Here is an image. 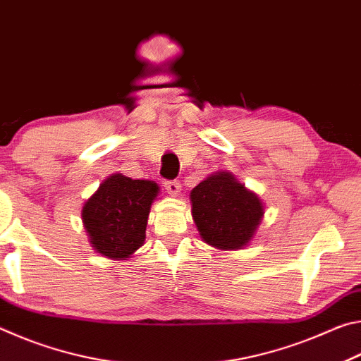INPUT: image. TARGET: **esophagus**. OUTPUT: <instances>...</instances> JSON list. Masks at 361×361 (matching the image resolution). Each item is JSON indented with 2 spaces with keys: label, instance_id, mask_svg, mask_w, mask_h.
Wrapping results in <instances>:
<instances>
[{
  "label": "esophagus",
  "instance_id": "obj_1",
  "mask_svg": "<svg viewBox=\"0 0 361 361\" xmlns=\"http://www.w3.org/2000/svg\"><path fill=\"white\" fill-rule=\"evenodd\" d=\"M164 185H166V189H167V192L170 195H176V194H180V191H181L180 181H176V180L166 181V183H164Z\"/></svg>",
  "mask_w": 361,
  "mask_h": 361
}]
</instances>
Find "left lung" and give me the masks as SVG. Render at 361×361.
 Wrapping results in <instances>:
<instances>
[{"label":"left lung","instance_id":"1","mask_svg":"<svg viewBox=\"0 0 361 361\" xmlns=\"http://www.w3.org/2000/svg\"><path fill=\"white\" fill-rule=\"evenodd\" d=\"M189 197L200 237L219 250L245 247L264 215V205L258 195L248 191L229 172L207 176Z\"/></svg>","mask_w":361,"mask_h":361}]
</instances>
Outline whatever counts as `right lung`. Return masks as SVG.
<instances>
[{"instance_id": "add662e5", "label": "right lung", "mask_w": 361, "mask_h": 361, "mask_svg": "<svg viewBox=\"0 0 361 361\" xmlns=\"http://www.w3.org/2000/svg\"><path fill=\"white\" fill-rule=\"evenodd\" d=\"M159 186L114 173L85 200L82 223L97 253L126 259L145 243L146 224Z\"/></svg>"}]
</instances>
